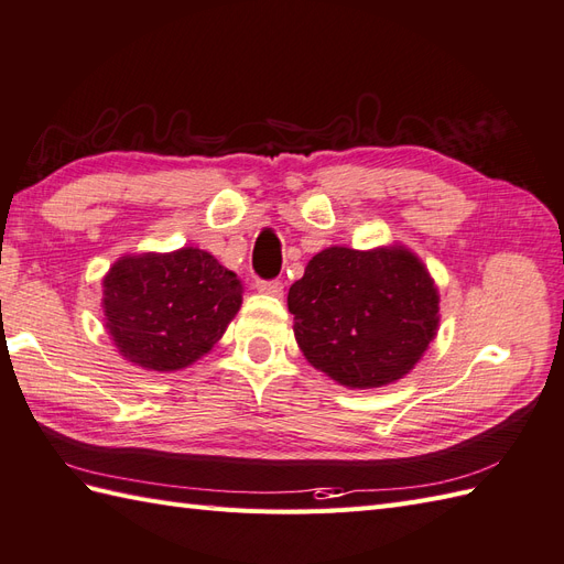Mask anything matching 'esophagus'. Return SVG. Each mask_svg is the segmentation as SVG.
Segmentation results:
<instances>
[{
    "label": "esophagus",
    "instance_id": "esophagus-1",
    "mask_svg": "<svg viewBox=\"0 0 564 564\" xmlns=\"http://www.w3.org/2000/svg\"><path fill=\"white\" fill-rule=\"evenodd\" d=\"M256 290L260 294H270V296H282L284 292V284L280 280H258L256 282Z\"/></svg>",
    "mask_w": 564,
    "mask_h": 564
}]
</instances>
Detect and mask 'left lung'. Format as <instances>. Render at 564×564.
I'll use <instances>...</instances> for the list:
<instances>
[{
  "instance_id": "obj_1",
  "label": "left lung",
  "mask_w": 564,
  "mask_h": 564,
  "mask_svg": "<svg viewBox=\"0 0 564 564\" xmlns=\"http://www.w3.org/2000/svg\"><path fill=\"white\" fill-rule=\"evenodd\" d=\"M437 304L433 278L404 246H329L286 296L308 364L351 390L404 378L435 337Z\"/></svg>"
}]
</instances>
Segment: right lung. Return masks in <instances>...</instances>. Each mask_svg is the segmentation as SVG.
I'll use <instances>...</instances> for the list:
<instances>
[{"mask_svg": "<svg viewBox=\"0 0 564 564\" xmlns=\"http://www.w3.org/2000/svg\"><path fill=\"white\" fill-rule=\"evenodd\" d=\"M241 306V282L208 251L121 256L102 280L105 325L123 359L182 370L208 354Z\"/></svg>", "mask_w": 564, "mask_h": 564, "instance_id": "1", "label": "right lung"}]
</instances>
